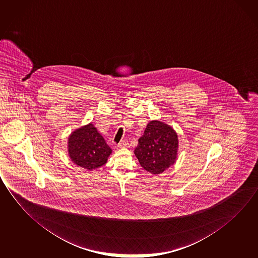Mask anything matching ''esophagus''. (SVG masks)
Segmentation results:
<instances>
[{
    "mask_svg": "<svg viewBox=\"0 0 258 258\" xmlns=\"http://www.w3.org/2000/svg\"><path fill=\"white\" fill-rule=\"evenodd\" d=\"M128 147V144H127L126 141H121V142L118 144V146H117L118 148H126V147Z\"/></svg>",
    "mask_w": 258,
    "mask_h": 258,
    "instance_id": "1",
    "label": "esophagus"
}]
</instances>
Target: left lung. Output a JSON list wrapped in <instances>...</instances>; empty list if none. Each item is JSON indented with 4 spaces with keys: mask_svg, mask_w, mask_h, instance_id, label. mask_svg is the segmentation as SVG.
I'll return each mask as SVG.
<instances>
[{
    "mask_svg": "<svg viewBox=\"0 0 258 258\" xmlns=\"http://www.w3.org/2000/svg\"><path fill=\"white\" fill-rule=\"evenodd\" d=\"M178 149V135L174 128L155 119L147 124L134 154L146 171L157 175L174 164Z\"/></svg>",
    "mask_w": 258,
    "mask_h": 258,
    "instance_id": "left-lung-1",
    "label": "left lung"
}]
</instances>
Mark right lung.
I'll return each mask as SVG.
<instances>
[{"label": "right lung", "mask_w": 258, "mask_h": 258, "mask_svg": "<svg viewBox=\"0 0 258 258\" xmlns=\"http://www.w3.org/2000/svg\"><path fill=\"white\" fill-rule=\"evenodd\" d=\"M68 152L76 165L93 171L106 163L111 149L96 127L89 123L77 128L70 135Z\"/></svg>", "instance_id": "obj_1"}]
</instances>
